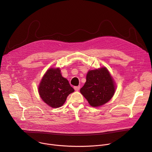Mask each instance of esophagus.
Listing matches in <instances>:
<instances>
[{
    "label": "esophagus",
    "instance_id": "obj_1",
    "mask_svg": "<svg viewBox=\"0 0 152 152\" xmlns=\"http://www.w3.org/2000/svg\"><path fill=\"white\" fill-rule=\"evenodd\" d=\"M80 86H75L74 87V89H75V91H78L79 90H80Z\"/></svg>",
    "mask_w": 152,
    "mask_h": 152
}]
</instances>
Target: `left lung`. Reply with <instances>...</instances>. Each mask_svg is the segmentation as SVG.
I'll use <instances>...</instances> for the list:
<instances>
[{
    "instance_id": "obj_1",
    "label": "left lung",
    "mask_w": 152,
    "mask_h": 152,
    "mask_svg": "<svg viewBox=\"0 0 152 152\" xmlns=\"http://www.w3.org/2000/svg\"><path fill=\"white\" fill-rule=\"evenodd\" d=\"M115 89L113 76L105 67H102L88 71L80 92L91 106L99 107L111 99Z\"/></svg>"
}]
</instances>
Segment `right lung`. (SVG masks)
<instances>
[{"mask_svg": "<svg viewBox=\"0 0 152 152\" xmlns=\"http://www.w3.org/2000/svg\"><path fill=\"white\" fill-rule=\"evenodd\" d=\"M74 91L68 80L62 76L59 68L49 69L38 86L40 97L53 108L62 106L67 96Z\"/></svg>", "mask_w": 152, "mask_h": 152, "instance_id": "add662e5", "label": "right lung"}]
</instances>
